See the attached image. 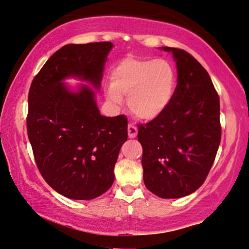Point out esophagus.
Masks as SVG:
<instances>
[{
	"label": "esophagus",
	"instance_id": "34e87169",
	"mask_svg": "<svg viewBox=\"0 0 249 249\" xmlns=\"http://www.w3.org/2000/svg\"><path fill=\"white\" fill-rule=\"evenodd\" d=\"M128 135H129V138H136L137 135H138V129L137 127H135L133 124H129L128 125Z\"/></svg>",
	"mask_w": 249,
	"mask_h": 249
}]
</instances>
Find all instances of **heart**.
<instances>
[{"label":"heart","instance_id":"heart-1","mask_svg":"<svg viewBox=\"0 0 249 249\" xmlns=\"http://www.w3.org/2000/svg\"><path fill=\"white\" fill-rule=\"evenodd\" d=\"M110 78L107 100L119 106L122 95H128L132 113L143 120L160 117L172 104L178 86L174 67L164 59H122L111 71Z\"/></svg>","mask_w":249,"mask_h":249}]
</instances>
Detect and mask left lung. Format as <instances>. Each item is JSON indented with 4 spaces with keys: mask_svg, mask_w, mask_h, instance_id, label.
Instances as JSON below:
<instances>
[{
    "mask_svg": "<svg viewBox=\"0 0 249 249\" xmlns=\"http://www.w3.org/2000/svg\"><path fill=\"white\" fill-rule=\"evenodd\" d=\"M172 53L178 86L168 109L139 125L142 146L143 182L161 199H178L203 184L220 145V101L214 86L197 60L182 49L160 47Z\"/></svg>",
    "mask_w": 249,
    "mask_h": 249,
    "instance_id": "left-lung-1",
    "label": "left lung"
}]
</instances>
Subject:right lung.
<instances>
[{
    "instance_id": "add662e5",
    "label": "right lung",
    "mask_w": 249,
    "mask_h": 249,
    "mask_svg": "<svg viewBox=\"0 0 249 249\" xmlns=\"http://www.w3.org/2000/svg\"><path fill=\"white\" fill-rule=\"evenodd\" d=\"M112 42L66 45L47 60L31 83L28 137L45 181L73 200H92L114 181V165L128 138L124 116L100 113L96 91ZM68 78L85 83L71 87Z\"/></svg>"
}]
</instances>
